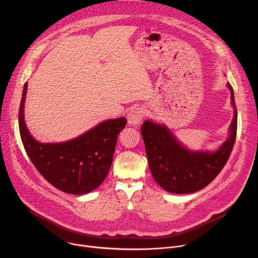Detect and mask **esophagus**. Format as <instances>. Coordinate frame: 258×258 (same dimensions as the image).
Returning a JSON list of instances; mask_svg holds the SVG:
<instances>
[{
	"instance_id": "obj_1",
	"label": "esophagus",
	"mask_w": 258,
	"mask_h": 258,
	"mask_svg": "<svg viewBox=\"0 0 258 258\" xmlns=\"http://www.w3.org/2000/svg\"><path fill=\"white\" fill-rule=\"evenodd\" d=\"M145 116V111L143 108H136L127 113V121L131 125H139L142 122Z\"/></svg>"
}]
</instances>
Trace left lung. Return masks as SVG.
Listing matches in <instances>:
<instances>
[{"label":"left lung","mask_w":258,"mask_h":258,"mask_svg":"<svg viewBox=\"0 0 258 258\" xmlns=\"http://www.w3.org/2000/svg\"><path fill=\"white\" fill-rule=\"evenodd\" d=\"M231 104L235 110L229 137L215 152L191 151L181 145L165 125L146 120L141 126L149 168L154 180L171 194H192L212 182L231 153L237 137L238 114L229 83Z\"/></svg>","instance_id":"obj_1"}]
</instances>
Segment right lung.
Wrapping results in <instances>:
<instances>
[{
    "instance_id": "add662e5",
    "label": "right lung",
    "mask_w": 258,
    "mask_h": 258,
    "mask_svg": "<svg viewBox=\"0 0 258 258\" xmlns=\"http://www.w3.org/2000/svg\"><path fill=\"white\" fill-rule=\"evenodd\" d=\"M28 83L23 86L18 122L25 149L39 173L57 189L70 195H84L98 188L112 165L118 134L126 119L106 120L71 141L40 143L27 128L23 107Z\"/></svg>"
}]
</instances>
